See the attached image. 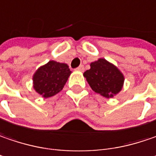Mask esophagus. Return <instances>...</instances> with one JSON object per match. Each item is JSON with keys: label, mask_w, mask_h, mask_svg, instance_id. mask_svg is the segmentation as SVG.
Returning a JSON list of instances; mask_svg holds the SVG:
<instances>
[{"label": "esophagus", "mask_w": 156, "mask_h": 156, "mask_svg": "<svg viewBox=\"0 0 156 156\" xmlns=\"http://www.w3.org/2000/svg\"><path fill=\"white\" fill-rule=\"evenodd\" d=\"M76 69L78 70V71H84V70H85V67H84V65H80V66L78 67Z\"/></svg>", "instance_id": "34e87169"}]
</instances>
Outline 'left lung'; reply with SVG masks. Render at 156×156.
<instances>
[{
    "instance_id": "8db88e82",
    "label": "left lung",
    "mask_w": 156,
    "mask_h": 156,
    "mask_svg": "<svg viewBox=\"0 0 156 156\" xmlns=\"http://www.w3.org/2000/svg\"><path fill=\"white\" fill-rule=\"evenodd\" d=\"M83 75L92 90L106 98H113L124 87V74L104 58L91 62L90 69Z\"/></svg>"
}]
</instances>
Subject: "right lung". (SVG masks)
<instances>
[{
    "label": "right lung",
    "instance_id": "add662e5",
    "mask_svg": "<svg viewBox=\"0 0 156 156\" xmlns=\"http://www.w3.org/2000/svg\"><path fill=\"white\" fill-rule=\"evenodd\" d=\"M70 74L71 71L66 63L49 61L33 74V89L43 98L54 96L62 90Z\"/></svg>",
    "mask_w": 156,
    "mask_h": 156
}]
</instances>
